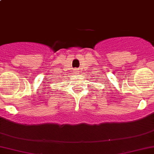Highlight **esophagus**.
<instances>
[{"mask_svg": "<svg viewBox=\"0 0 154 154\" xmlns=\"http://www.w3.org/2000/svg\"><path fill=\"white\" fill-rule=\"evenodd\" d=\"M74 71H75V73H78V70H77V69H75Z\"/></svg>", "mask_w": 154, "mask_h": 154, "instance_id": "obj_1", "label": "esophagus"}]
</instances>
